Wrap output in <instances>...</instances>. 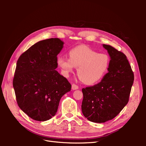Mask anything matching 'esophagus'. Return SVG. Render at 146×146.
<instances>
[{"mask_svg":"<svg viewBox=\"0 0 146 146\" xmlns=\"http://www.w3.org/2000/svg\"><path fill=\"white\" fill-rule=\"evenodd\" d=\"M78 86L76 85H75V84H72V90H78Z\"/></svg>","mask_w":146,"mask_h":146,"instance_id":"esophagus-1","label":"esophagus"}]
</instances>
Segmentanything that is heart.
Listing matches in <instances>:
<instances>
[{"label":"heart","mask_w":146,"mask_h":146,"mask_svg":"<svg viewBox=\"0 0 146 146\" xmlns=\"http://www.w3.org/2000/svg\"><path fill=\"white\" fill-rule=\"evenodd\" d=\"M69 58L58 56L56 63L63 74L68 77L77 68V75L86 85H91L99 82L107 73L110 64L108 55L99 54L86 46H78L68 52Z\"/></svg>","instance_id":"b5f03b06"}]
</instances>
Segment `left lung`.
<instances>
[{"instance_id":"1","label":"left lung","mask_w":146,"mask_h":146,"mask_svg":"<svg viewBox=\"0 0 146 146\" xmlns=\"http://www.w3.org/2000/svg\"><path fill=\"white\" fill-rule=\"evenodd\" d=\"M110 64L100 83L83 88L82 113L88 120L104 123L111 120L129 102L134 75L127 56L111 46L103 44Z\"/></svg>"}]
</instances>
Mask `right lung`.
Wrapping results in <instances>:
<instances>
[{"instance_id": "1", "label": "right lung", "mask_w": 146, "mask_h": 146, "mask_svg": "<svg viewBox=\"0 0 146 146\" xmlns=\"http://www.w3.org/2000/svg\"><path fill=\"white\" fill-rule=\"evenodd\" d=\"M63 44L59 38L40 41L17 61L13 81L17 103L35 121H46L54 116L61 98L71 90L67 79L55 70Z\"/></svg>"}]
</instances>
